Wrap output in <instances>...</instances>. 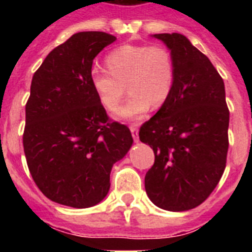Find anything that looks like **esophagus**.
Wrapping results in <instances>:
<instances>
[{"label": "esophagus", "instance_id": "esophagus-1", "mask_svg": "<svg viewBox=\"0 0 252 252\" xmlns=\"http://www.w3.org/2000/svg\"><path fill=\"white\" fill-rule=\"evenodd\" d=\"M129 129H130V133H132V136H133V140L137 142L138 141V126L137 124H130Z\"/></svg>", "mask_w": 252, "mask_h": 252}]
</instances>
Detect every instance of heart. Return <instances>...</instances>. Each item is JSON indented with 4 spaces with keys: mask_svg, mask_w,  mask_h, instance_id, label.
I'll use <instances>...</instances> for the list:
<instances>
[{
    "mask_svg": "<svg viewBox=\"0 0 252 252\" xmlns=\"http://www.w3.org/2000/svg\"><path fill=\"white\" fill-rule=\"evenodd\" d=\"M107 69L91 70L90 82L99 102L115 111L126 95L129 99L118 111L120 119H137L150 106H162L171 94L175 64L171 52L162 45H122L106 57Z\"/></svg>",
    "mask_w": 252,
    "mask_h": 252,
    "instance_id": "1",
    "label": "heart"
}]
</instances>
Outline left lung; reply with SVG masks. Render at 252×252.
Segmentation results:
<instances>
[{
	"label": "left lung",
	"instance_id": "obj_1",
	"mask_svg": "<svg viewBox=\"0 0 252 252\" xmlns=\"http://www.w3.org/2000/svg\"><path fill=\"white\" fill-rule=\"evenodd\" d=\"M174 57L170 96L140 128L153 149L145 189L157 207L171 212L196 208L223 174L229 148V108L223 80L204 53L182 33H156Z\"/></svg>",
	"mask_w": 252,
	"mask_h": 252
}]
</instances>
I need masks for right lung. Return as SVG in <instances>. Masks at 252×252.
<instances>
[{
	"mask_svg": "<svg viewBox=\"0 0 252 252\" xmlns=\"http://www.w3.org/2000/svg\"><path fill=\"white\" fill-rule=\"evenodd\" d=\"M116 37L77 32L49 52L32 77L23 149L33 182L55 203L90 208L110 189L115 162L130 149L129 128L110 122L93 90L95 56Z\"/></svg>",
	"mask_w": 252,
	"mask_h": 252,
	"instance_id": "right-lung-1",
	"label": "right lung"
}]
</instances>
